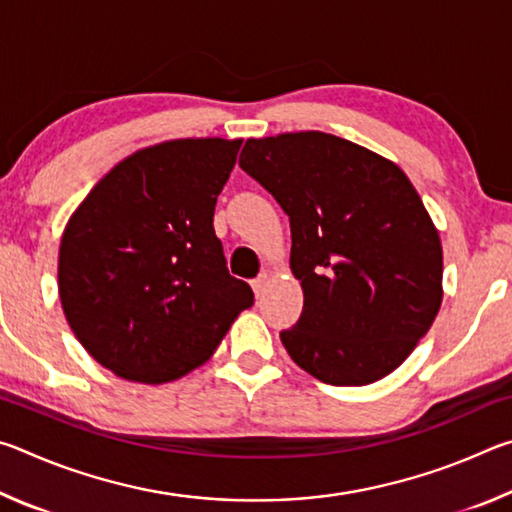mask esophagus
Instances as JSON below:
<instances>
[{"label": "esophagus", "instance_id": "34e87169", "mask_svg": "<svg viewBox=\"0 0 512 512\" xmlns=\"http://www.w3.org/2000/svg\"><path fill=\"white\" fill-rule=\"evenodd\" d=\"M266 280H268V275L266 273H259L253 282H250V287H253V291H255V296L259 298L262 296V291H264V287H266Z\"/></svg>", "mask_w": 512, "mask_h": 512}]
</instances>
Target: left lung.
<instances>
[{"mask_svg": "<svg viewBox=\"0 0 512 512\" xmlns=\"http://www.w3.org/2000/svg\"><path fill=\"white\" fill-rule=\"evenodd\" d=\"M239 167L291 221L305 305L289 357L332 386L372 384L409 357L443 300V248L391 160L320 131L248 140Z\"/></svg>", "mask_w": 512, "mask_h": 512, "instance_id": "left-lung-1", "label": "left lung"}]
</instances>
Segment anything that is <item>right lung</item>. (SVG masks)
<instances>
[{
	"label": "right lung",
	"instance_id": "add662e5",
	"mask_svg": "<svg viewBox=\"0 0 512 512\" xmlns=\"http://www.w3.org/2000/svg\"><path fill=\"white\" fill-rule=\"evenodd\" d=\"M241 140H173L121 160L60 239L69 327L103 368L164 384L210 357L253 289L232 277L214 205Z\"/></svg>",
	"mask_w": 512,
	"mask_h": 512
}]
</instances>
